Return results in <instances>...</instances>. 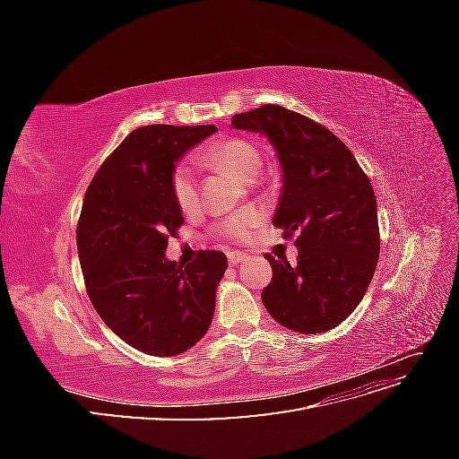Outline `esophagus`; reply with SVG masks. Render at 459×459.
<instances>
[{
    "instance_id": "1",
    "label": "esophagus",
    "mask_w": 459,
    "mask_h": 459,
    "mask_svg": "<svg viewBox=\"0 0 459 459\" xmlns=\"http://www.w3.org/2000/svg\"><path fill=\"white\" fill-rule=\"evenodd\" d=\"M228 260H230V264L231 266H238V264H241V262H245V260H248V255H245V253H228Z\"/></svg>"
}]
</instances>
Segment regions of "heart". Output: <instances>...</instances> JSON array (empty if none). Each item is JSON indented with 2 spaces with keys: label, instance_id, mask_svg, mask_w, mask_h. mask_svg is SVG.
Instances as JSON below:
<instances>
[{
  "label": "heart",
  "instance_id": "heart-1",
  "mask_svg": "<svg viewBox=\"0 0 459 459\" xmlns=\"http://www.w3.org/2000/svg\"><path fill=\"white\" fill-rule=\"evenodd\" d=\"M204 160L233 172L235 176L241 178L243 182H253L262 170V157L258 149L251 142L241 140V137H231V140H224L211 145L204 152ZM170 187L174 201L184 212H189L197 206L199 182L191 164L182 162L176 166L170 178ZM260 218L262 214L256 208H245V211L221 221L220 230L221 233L228 235L230 239H241L258 224Z\"/></svg>",
  "mask_w": 459,
  "mask_h": 459
}]
</instances>
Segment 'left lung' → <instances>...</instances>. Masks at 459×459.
Segmentation results:
<instances>
[{"label":"left lung","mask_w":459,"mask_h":459,"mask_svg":"<svg viewBox=\"0 0 459 459\" xmlns=\"http://www.w3.org/2000/svg\"><path fill=\"white\" fill-rule=\"evenodd\" d=\"M262 134L281 166L273 226L295 231L297 266L266 256L272 281L262 302L277 324L297 333H325L342 324L371 283L379 260L377 201L368 176L335 134L281 105H262L231 118Z\"/></svg>","instance_id":"left-lung-1"}]
</instances>
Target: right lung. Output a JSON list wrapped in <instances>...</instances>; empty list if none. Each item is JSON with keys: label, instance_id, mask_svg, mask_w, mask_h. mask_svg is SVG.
I'll use <instances>...</instances> for the list:
<instances>
[{"label": "right lung", "instance_id": "add662e5", "mask_svg": "<svg viewBox=\"0 0 459 459\" xmlns=\"http://www.w3.org/2000/svg\"><path fill=\"white\" fill-rule=\"evenodd\" d=\"M214 132L212 124L134 130L97 170L82 204L76 243L93 308L151 356L189 351L212 324L226 255L201 251L184 268L164 253L169 235L184 226L170 187L176 162Z\"/></svg>", "mask_w": 459, "mask_h": 459}]
</instances>
